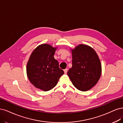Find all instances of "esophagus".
<instances>
[{
    "mask_svg": "<svg viewBox=\"0 0 123 123\" xmlns=\"http://www.w3.org/2000/svg\"><path fill=\"white\" fill-rule=\"evenodd\" d=\"M67 71H68V69H67V68H66V69H65L64 70V72L65 74H67Z\"/></svg>",
    "mask_w": 123,
    "mask_h": 123,
    "instance_id": "34e87169",
    "label": "esophagus"
}]
</instances>
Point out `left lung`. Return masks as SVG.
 <instances>
[{
	"instance_id": "1",
	"label": "left lung",
	"mask_w": 123,
	"mask_h": 123,
	"mask_svg": "<svg viewBox=\"0 0 123 123\" xmlns=\"http://www.w3.org/2000/svg\"><path fill=\"white\" fill-rule=\"evenodd\" d=\"M72 53L73 65L67 75L75 87L86 92L92 88L100 78V60L95 50L86 45H79L72 49Z\"/></svg>"
}]
</instances>
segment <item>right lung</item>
Masks as SVG:
<instances>
[{"instance_id": "1", "label": "right lung", "mask_w": 123, "mask_h": 123, "mask_svg": "<svg viewBox=\"0 0 123 123\" xmlns=\"http://www.w3.org/2000/svg\"><path fill=\"white\" fill-rule=\"evenodd\" d=\"M57 48L48 44L37 46L31 53L26 66L30 81L35 87L49 91L56 86L64 74L54 56Z\"/></svg>"}]
</instances>
